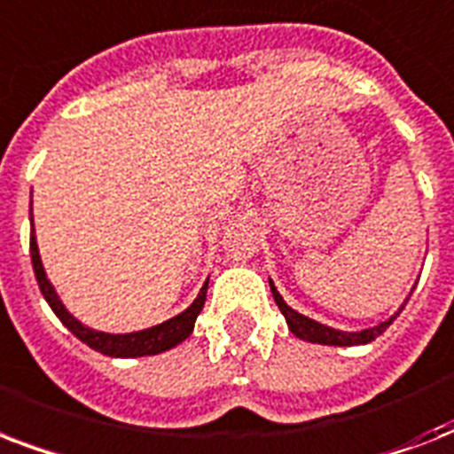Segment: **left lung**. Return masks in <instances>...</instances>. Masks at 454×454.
Returning <instances> with one entry per match:
<instances>
[{"mask_svg":"<svg viewBox=\"0 0 454 454\" xmlns=\"http://www.w3.org/2000/svg\"><path fill=\"white\" fill-rule=\"evenodd\" d=\"M269 285H270V292H273V299H276L278 303V309H280V313H283L285 320H287V327H290L292 334L303 339V341H310V344H327V346L370 344V341L380 337L381 332L387 330L388 325L395 320V316H398V313H395V316H391L388 320H384V323L374 325V327H370V330L341 332V330H334V327H327V325L323 323H317V320H310V317L301 316V313H297L294 309H290V306L285 303V299L280 297V292L276 290L273 280H269Z\"/></svg>","mask_w":454,"mask_h":454,"instance_id":"1","label":"left lung"}]
</instances>
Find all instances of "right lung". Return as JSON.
<instances>
[{
  "label": "right lung",
  "instance_id": "add662e5",
  "mask_svg": "<svg viewBox=\"0 0 454 454\" xmlns=\"http://www.w3.org/2000/svg\"><path fill=\"white\" fill-rule=\"evenodd\" d=\"M30 256H32V269H35V278H37L39 290L44 294L46 303L51 306V310L60 317V323L66 325L67 330L73 332L74 337L84 341L89 348L103 353V356H113V358H138V356H157V353L169 351L176 344H181L184 339L191 337L192 327H195V320H198L200 310L205 306L207 299V280L200 290L198 299L178 316L164 320V323L155 325V327H148V330L141 332H129V334H110V332H98L91 330L87 325H82L74 316L67 313V309L63 306V301L59 299L53 285L49 283V278L44 273V266H42V259H39L37 249V238H35V228L30 233Z\"/></svg>",
  "mask_w": 454,
  "mask_h": 454
}]
</instances>
